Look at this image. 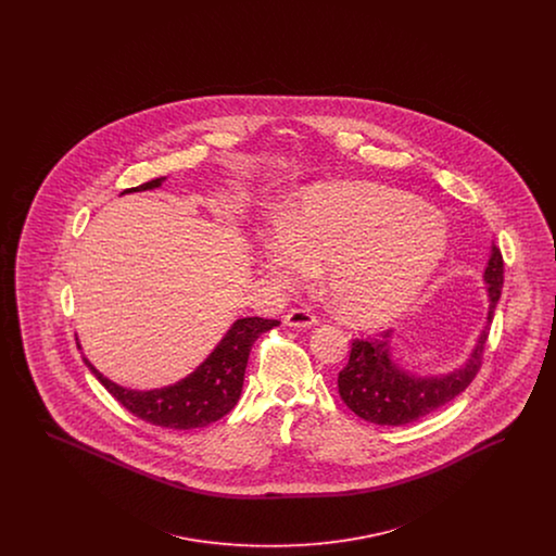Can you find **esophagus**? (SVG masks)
<instances>
[{"label":"esophagus","instance_id":"obj_1","mask_svg":"<svg viewBox=\"0 0 556 556\" xmlns=\"http://www.w3.org/2000/svg\"><path fill=\"white\" fill-rule=\"evenodd\" d=\"M283 323L288 325V327H293V329H308V327H315L318 320L311 311H306V308H293L290 311L286 317H283Z\"/></svg>","mask_w":556,"mask_h":556}]
</instances>
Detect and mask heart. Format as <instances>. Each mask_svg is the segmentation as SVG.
<instances>
[{"mask_svg": "<svg viewBox=\"0 0 556 556\" xmlns=\"http://www.w3.org/2000/svg\"><path fill=\"white\" fill-rule=\"evenodd\" d=\"M448 250L440 212L404 191L342 181L306 189L261 241V265L283 288L327 266L325 291L340 317L375 327L406 313Z\"/></svg>", "mask_w": 556, "mask_h": 556, "instance_id": "1", "label": "heart"}]
</instances>
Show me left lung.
Listing matches in <instances>:
<instances>
[{"instance_id":"8db88e82","label":"left lung","mask_w":556,"mask_h":556,"mask_svg":"<svg viewBox=\"0 0 556 556\" xmlns=\"http://www.w3.org/2000/svg\"><path fill=\"white\" fill-rule=\"evenodd\" d=\"M490 311L488 323L463 367L444 375H417L402 369L392 358V331L369 340H352L350 361L340 370L338 388L345 406L361 419L375 425H406L448 404L463 394L481 369L483 348L501 300L504 263L501 250L492 243V254L483 273Z\"/></svg>"}]
</instances>
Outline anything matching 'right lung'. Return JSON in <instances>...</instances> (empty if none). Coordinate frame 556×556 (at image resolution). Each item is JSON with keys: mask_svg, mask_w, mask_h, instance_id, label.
Listing matches in <instances>:
<instances>
[{"mask_svg": "<svg viewBox=\"0 0 556 556\" xmlns=\"http://www.w3.org/2000/svg\"><path fill=\"white\" fill-rule=\"evenodd\" d=\"M164 179L166 177L152 179L143 186L125 189L123 193L156 189ZM277 325L279 320L275 318H238L198 369L173 386L148 392L129 390L110 381L85 356L83 363L108 392L141 421L168 429H198L223 419L238 404L252 345Z\"/></svg>", "mask_w": 556, "mask_h": 556, "instance_id": "right-lung-1", "label": "right lung"}]
</instances>
